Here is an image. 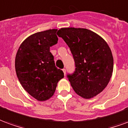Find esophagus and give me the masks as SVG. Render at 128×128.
I'll return each instance as SVG.
<instances>
[{
	"label": "esophagus",
	"mask_w": 128,
	"mask_h": 128,
	"mask_svg": "<svg viewBox=\"0 0 128 128\" xmlns=\"http://www.w3.org/2000/svg\"><path fill=\"white\" fill-rule=\"evenodd\" d=\"M62 70H63V72H64V75H66V68H63V69H62Z\"/></svg>",
	"instance_id": "34e87169"
}]
</instances>
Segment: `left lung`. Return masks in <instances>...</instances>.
I'll return each mask as SVG.
<instances>
[{
    "label": "left lung",
    "mask_w": 128,
    "mask_h": 128,
    "mask_svg": "<svg viewBox=\"0 0 128 128\" xmlns=\"http://www.w3.org/2000/svg\"><path fill=\"white\" fill-rule=\"evenodd\" d=\"M70 48L75 70L67 78L75 92L90 99L103 91L113 71V57L104 40L90 30L62 28L57 33Z\"/></svg>",
    "instance_id": "8db88e82"
}]
</instances>
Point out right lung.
I'll return each instance as SVG.
<instances>
[{"label":"right lung","instance_id":"right-lung-1","mask_svg":"<svg viewBox=\"0 0 128 128\" xmlns=\"http://www.w3.org/2000/svg\"><path fill=\"white\" fill-rule=\"evenodd\" d=\"M58 29L38 32L28 37L18 48L15 68L24 89L38 101L52 96L64 72L56 66L50 47L56 44Z\"/></svg>","mask_w":128,"mask_h":128}]
</instances>
